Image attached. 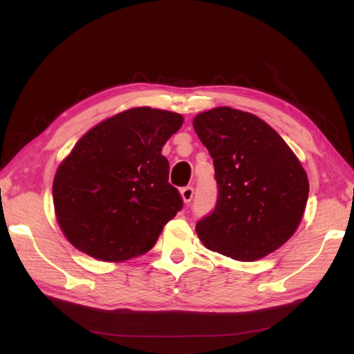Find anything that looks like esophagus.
<instances>
[{"mask_svg": "<svg viewBox=\"0 0 354 354\" xmlns=\"http://www.w3.org/2000/svg\"><path fill=\"white\" fill-rule=\"evenodd\" d=\"M193 194H194V189H193V187H190V185L189 187H184V189L181 190V196H183L185 204H189V202H192Z\"/></svg>", "mask_w": 354, "mask_h": 354, "instance_id": "1", "label": "esophagus"}]
</instances>
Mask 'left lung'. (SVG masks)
<instances>
[{
	"instance_id": "obj_1",
	"label": "left lung",
	"mask_w": 354,
	"mask_h": 354,
	"mask_svg": "<svg viewBox=\"0 0 354 354\" xmlns=\"http://www.w3.org/2000/svg\"><path fill=\"white\" fill-rule=\"evenodd\" d=\"M213 158L216 207L196 223L208 250L239 261L274 252L297 231L309 198V181L295 153L272 127L228 106L193 120Z\"/></svg>"
}]
</instances>
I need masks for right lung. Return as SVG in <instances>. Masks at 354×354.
I'll return each instance as SVG.
<instances>
[{
  "label": "right lung",
  "mask_w": 354,
  "mask_h": 354,
  "mask_svg": "<svg viewBox=\"0 0 354 354\" xmlns=\"http://www.w3.org/2000/svg\"><path fill=\"white\" fill-rule=\"evenodd\" d=\"M183 122L176 112L132 108L77 141L53 181L57 223L73 246L102 261L152 250L164 225L183 208L161 155Z\"/></svg>",
  "instance_id": "right-lung-1"
}]
</instances>
